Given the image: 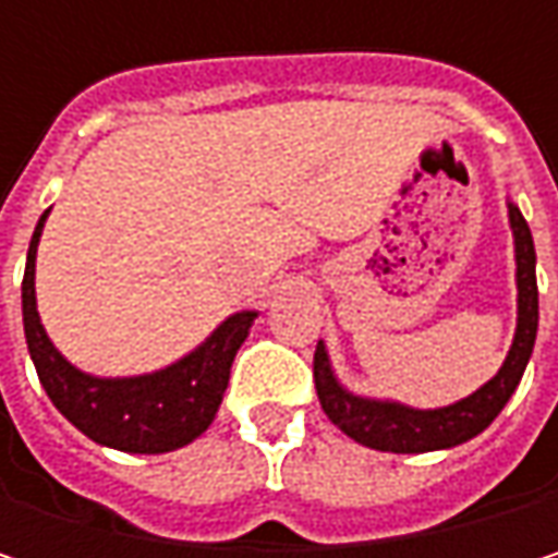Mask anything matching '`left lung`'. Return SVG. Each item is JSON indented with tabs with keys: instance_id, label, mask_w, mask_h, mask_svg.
I'll return each instance as SVG.
<instances>
[{
	"instance_id": "left-lung-1",
	"label": "left lung",
	"mask_w": 558,
	"mask_h": 558,
	"mask_svg": "<svg viewBox=\"0 0 558 558\" xmlns=\"http://www.w3.org/2000/svg\"><path fill=\"white\" fill-rule=\"evenodd\" d=\"M507 222L513 235V280H517V329L513 342L507 349V359L498 368L492 381H485L469 397L446 403V407H410L390 397H368L349 390L329 359L326 342L319 339L316 355H313V378H316V393L326 410V416L355 442L378 449V452H436V449H452L478 433H485L495 416L517 390L526 362L533 355L536 342V326H539V293H536V252H533V235L517 209L513 199H507Z\"/></svg>"
}]
</instances>
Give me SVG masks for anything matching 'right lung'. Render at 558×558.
<instances>
[{
  "mask_svg": "<svg viewBox=\"0 0 558 558\" xmlns=\"http://www.w3.org/2000/svg\"><path fill=\"white\" fill-rule=\"evenodd\" d=\"M51 209L35 226L25 280H22V319L32 362L38 368L41 388L48 390L57 410L93 442L119 452L158 456L190 446L196 436L209 429L219 413L222 393L229 388V372L235 352L248 339L258 310H239L226 316L196 349L180 355L158 372L145 375H89L76 368L54 342L41 323L38 296H35V262L38 242L45 232Z\"/></svg>",
  "mask_w": 558,
  "mask_h": 558,
  "instance_id": "1",
  "label": "right lung"
}]
</instances>
